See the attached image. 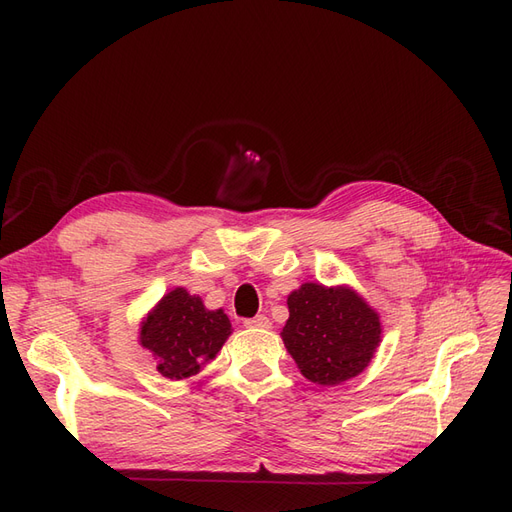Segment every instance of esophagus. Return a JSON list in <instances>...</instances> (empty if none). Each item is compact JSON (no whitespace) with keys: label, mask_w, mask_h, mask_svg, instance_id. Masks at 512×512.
<instances>
[{"label":"esophagus","mask_w":512,"mask_h":512,"mask_svg":"<svg viewBox=\"0 0 512 512\" xmlns=\"http://www.w3.org/2000/svg\"><path fill=\"white\" fill-rule=\"evenodd\" d=\"M245 327H247V329H269V327H271V320H269L265 314H260V316H256V318L245 320Z\"/></svg>","instance_id":"esophagus-1"}]
</instances>
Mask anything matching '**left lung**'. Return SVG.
<instances>
[{"label":"left lung","instance_id":"left-lung-1","mask_svg":"<svg viewBox=\"0 0 512 512\" xmlns=\"http://www.w3.org/2000/svg\"><path fill=\"white\" fill-rule=\"evenodd\" d=\"M286 303L284 346L309 382L342 384L374 359L382 342L380 314L350 286L307 282Z\"/></svg>","mask_w":512,"mask_h":512}]
</instances>
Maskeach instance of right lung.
Wrapping results in <instances>:
<instances>
[{"mask_svg": "<svg viewBox=\"0 0 512 512\" xmlns=\"http://www.w3.org/2000/svg\"><path fill=\"white\" fill-rule=\"evenodd\" d=\"M230 333L224 309H207L198 294L179 286L166 292L143 318L138 344L151 352L164 378L185 380L215 359Z\"/></svg>", "mask_w": 512, "mask_h": 512, "instance_id": "obj_1", "label": "right lung"}]
</instances>
